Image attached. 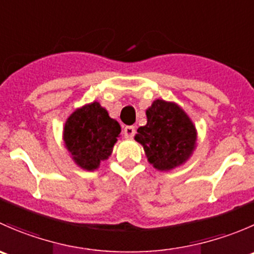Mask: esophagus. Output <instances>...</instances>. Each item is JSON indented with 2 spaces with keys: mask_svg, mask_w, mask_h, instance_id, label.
I'll use <instances>...</instances> for the list:
<instances>
[{
  "mask_svg": "<svg viewBox=\"0 0 254 254\" xmlns=\"http://www.w3.org/2000/svg\"><path fill=\"white\" fill-rule=\"evenodd\" d=\"M123 134H124L125 139H131L135 135V127H125Z\"/></svg>",
  "mask_w": 254,
  "mask_h": 254,
  "instance_id": "obj_1",
  "label": "esophagus"
}]
</instances>
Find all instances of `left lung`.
<instances>
[{
    "label": "left lung",
    "mask_w": 254,
    "mask_h": 254,
    "mask_svg": "<svg viewBox=\"0 0 254 254\" xmlns=\"http://www.w3.org/2000/svg\"><path fill=\"white\" fill-rule=\"evenodd\" d=\"M147 123L137 129L135 140L141 143L147 161L158 171H172L184 165L196 147L195 125L175 103L156 99L146 109Z\"/></svg>",
    "instance_id": "8db88e82"
}]
</instances>
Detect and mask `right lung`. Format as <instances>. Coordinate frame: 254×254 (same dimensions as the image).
Here are the masks:
<instances>
[{
    "label": "right lung",
    "instance_id": "1",
    "mask_svg": "<svg viewBox=\"0 0 254 254\" xmlns=\"http://www.w3.org/2000/svg\"><path fill=\"white\" fill-rule=\"evenodd\" d=\"M122 127L98 102L77 108L67 118L63 139L73 162L84 171L98 170L108 160Z\"/></svg>",
    "mask_w": 254,
    "mask_h": 254
}]
</instances>
